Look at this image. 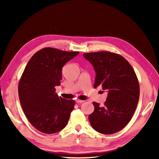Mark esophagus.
Wrapping results in <instances>:
<instances>
[{
    "mask_svg": "<svg viewBox=\"0 0 159 159\" xmlns=\"http://www.w3.org/2000/svg\"><path fill=\"white\" fill-rule=\"evenodd\" d=\"M84 100H81V99H76V103H83Z\"/></svg>",
    "mask_w": 159,
    "mask_h": 159,
    "instance_id": "esophagus-1",
    "label": "esophagus"
}]
</instances>
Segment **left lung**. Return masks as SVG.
I'll return each instance as SVG.
<instances>
[{
  "label": "left lung",
  "instance_id": "left-lung-1",
  "mask_svg": "<svg viewBox=\"0 0 159 159\" xmlns=\"http://www.w3.org/2000/svg\"><path fill=\"white\" fill-rule=\"evenodd\" d=\"M93 64L96 76L94 88L101 85L108 93L103 107L93 102L95 109L89 115L94 130L102 134H113L130 122L138 105L139 85L130 63L118 54L102 52L84 53Z\"/></svg>",
  "mask_w": 159,
  "mask_h": 159
}]
</instances>
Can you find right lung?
I'll list each match as a JSON object with an SVG mask.
<instances>
[{
  "mask_svg": "<svg viewBox=\"0 0 159 159\" xmlns=\"http://www.w3.org/2000/svg\"><path fill=\"white\" fill-rule=\"evenodd\" d=\"M79 53L43 48L24 70L18 85L20 104L29 121L42 133H57L69 121L75 102L59 97L55 86L60 85L63 66Z\"/></svg>",
  "mask_w": 159,
  "mask_h": 159,
  "instance_id": "1",
  "label": "right lung"
}]
</instances>
